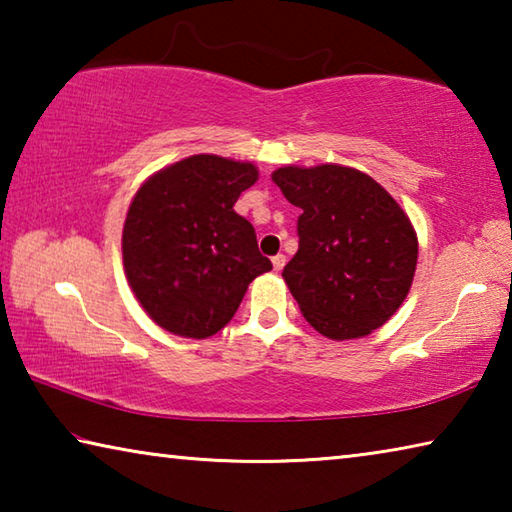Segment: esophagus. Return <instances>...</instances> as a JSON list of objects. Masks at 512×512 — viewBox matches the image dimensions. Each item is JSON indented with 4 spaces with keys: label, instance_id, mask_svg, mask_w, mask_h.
Segmentation results:
<instances>
[{
    "label": "esophagus",
    "instance_id": "esophagus-1",
    "mask_svg": "<svg viewBox=\"0 0 512 512\" xmlns=\"http://www.w3.org/2000/svg\"><path fill=\"white\" fill-rule=\"evenodd\" d=\"M284 264H287V257H284V255H275L273 257V268H275V271H282Z\"/></svg>",
    "mask_w": 512,
    "mask_h": 512
}]
</instances>
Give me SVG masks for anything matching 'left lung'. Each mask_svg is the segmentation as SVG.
<instances>
[{"mask_svg":"<svg viewBox=\"0 0 512 512\" xmlns=\"http://www.w3.org/2000/svg\"><path fill=\"white\" fill-rule=\"evenodd\" d=\"M273 183L302 210L298 253L282 277L307 323L327 339L368 336L409 296L418 237L395 198L341 164L282 167Z\"/></svg>","mask_w":512,"mask_h":512,"instance_id":"left-lung-1","label":"left lung"}]
</instances>
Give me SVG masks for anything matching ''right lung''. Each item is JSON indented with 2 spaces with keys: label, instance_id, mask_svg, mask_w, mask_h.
<instances>
[{
  "label": "right lung",
  "instance_id": "1",
  "mask_svg": "<svg viewBox=\"0 0 512 512\" xmlns=\"http://www.w3.org/2000/svg\"><path fill=\"white\" fill-rule=\"evenodd\" d=\"M257 176L255 164L201 153L137 189L121 253L128 284L155 325L207 339L230 323L248 284L271 271L255 228L235 212Z\"/></svg>",
  "mask_w": 512,
  "mask_h": 512
}]
</instances>
